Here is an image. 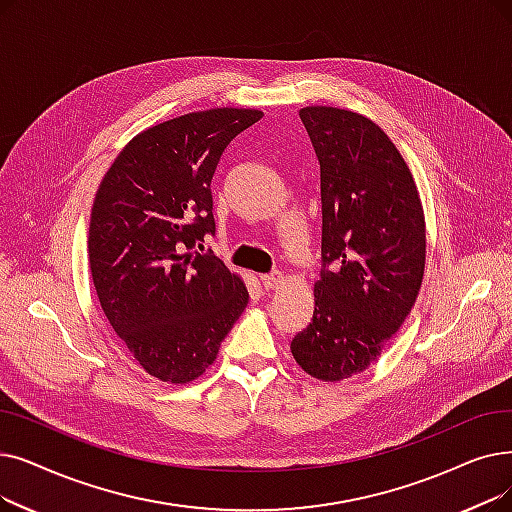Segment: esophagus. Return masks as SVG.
<instances>
[{"instance_id":"esophagus-1","label":"esophagus","mask_w":512,"mask_h":512,"mask_svg":"<svg viewBox=\"0 0 512 512\" xmlns=\"http://www.w3.org/2000/svg\"><path fill=\"white\" fill-rule=\"evenodd\" d=\"M261 284L265 291H272V288H276L280 282H282V272H270V274H261L259 276Z\"/></svg>"}]
</instances>
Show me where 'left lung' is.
I'll list each match as a JSON object with an SVG mask.
<instances>
[{
    "label": "left lung",
    "mask_w": 512,
    "mask_h": 512,
    "mask_svg": "<svg viewBox=\"0 0 512 512\" xmlns=\"http://www.w3.org/2000/svg\"><path fill=\"white\" fill-rule=\"evenodd\" d=\"M299 117L320 161L322 272L314 318L291 351L314 379L337 383L366 370L408 318L425 274V213L404 157L374 121L335 106H305Z\"/></svg>",
    "instance_id": "1"
}]
</instances>
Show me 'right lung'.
<instances>
[{"label": "right lung", "instance_id": "obj_1", "mask_svg": "<svg viewBox=\"0 0 512 512\" xmlns=\"http://www.w3.org/2000/svg\"><path fill=\"white\" fill-rule=\"evenodd\" d=\"M263 117L211 108L152 125L119 152L94 198L90 270L104 316L154 379L184 385L217 358L249 303L213 253L211 180L226 146Z\"/></svg>", "mask_w": 512, "mask_h": 512}]
</instances>
